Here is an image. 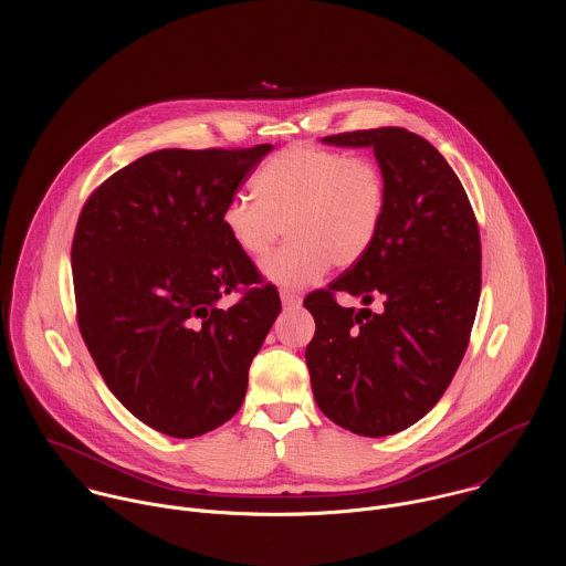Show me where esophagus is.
<instances>
[{
  "label": "esophagus",
  "instance_id": "1",
  "mask_svg": "<svg viewBox=\"0 0 566 566\" xmlns=\"http://www.w3.org/2000/svg\"><path fill=\"white\" fill-rule=\"evenodd\" d=\"M281 303H283V307H287V310H298V307L303 305V298H301V294H296V292L281 290Z\"/></svg>",
  "mask_w": 566,
  "mask_h": 566
}]
</instances>
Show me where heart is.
Returning a JSON list of instances; mask_svg holds the SVG:
<instances>
[{"mask_svg":"<svg viewBox=\"0 0 566 566\" xmlns=\"http://www.w3.org/2000/svg\"><path fill=\"white\" fill-rule=\"evenodd\" d=\"M253 198L233 196L222 209L224 238L245 259H261L285 227L290 242L265 259L261 274L285 290L316 283L328 265H355L375 242L386 185L368 159L292 146L252 176Z\"/></svg>","mask_w":566,"mask_h":566,"instance_id":"obj_1","label":"heart"}]
</instances>
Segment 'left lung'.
<instances>
[{"label": "left lung", "instance_id": "1", "mask_svg": "<svg viewBox=\"0 0 566 566\" xmlns=\"http://www.w3.org/2000/svg\"><path fill=\"white\" fill-rule=\"evenodd\" d=\"M323 144L375 153L386 209L370 250L305 298L316 321L305 359L324 416L384 438L440 401L467 353L482 292L480 229L460 178L420 135L386 126ZM335 293L382 305L342 308Z\"/></svg>", "mask_w": 566, "mask_h": 566}]
</instances>
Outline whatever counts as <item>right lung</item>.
Wrapping results in <instances>:
<instances>
[{"instance_id":"add662e5","label":"right lung","mask_w":566,"mask_h":566,"mask_svg":"<svg viewBox=\"0 0 566 566\" xmlns=\"http://www.w3.org/2000/svg\"><path fill=\"white\" fill-rule=\"evenodd\" d=\"M270 150H157L82 209L72 245L82 339L117 401L165 436L196 438L238 413L281 314L276 287L261 285L220 224ZM238 289L243 301L222 308Z\"/></svg>"}]
</instances>
